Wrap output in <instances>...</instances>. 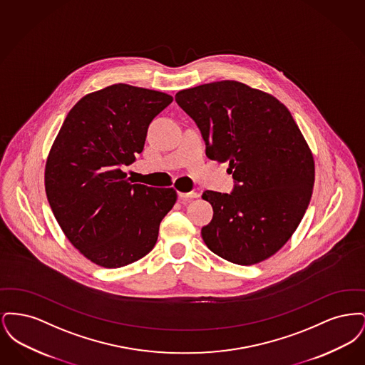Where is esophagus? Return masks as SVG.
<instances>
[{
    "label": "esophagus",
    "instance_id": "1",
    "mask_svg": "<svg viewBox=\"0 0 365 365\" xmlns=\"http://www.w3.org/2000/svg\"><path fill=\"white\" fill-rule=\"evenodd\" d=\"M178 195H179V198H180L182 201H187V200L197 198V197H198V194L194 192V191H190V192H178Z\"/></svg>",
    "mask_w": 365,
    "mask_h": 365
}]
</instances>
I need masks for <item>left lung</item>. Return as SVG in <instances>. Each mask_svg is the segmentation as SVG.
<instances>
[{
  "label": "left lung",
  "mask_w": 365,
  "mask_h": 365,
  "mask_svg": "<svg viewBox=\"0 0 365 365\" xmlns=\"http://www.w3.org/2000/svg\"><path fill=\"white\" fill-rule=\"evenodd\" d=\"M175 100L201 130L207 156L227 161L237 182L231 194H202L213 208L204 242L240 265L274 256L302 220L314 182L312 152L290 110L237 81L180 90Z\"/></svg>",
  "instance_id": "8db88e82"
}]
</instances>
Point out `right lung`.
Returning <instances> with one entry per match:
<instances>
[{"label": "right lung", "instance_id": "1", "mask_svg": "<svg viewBox=\"0 0 365 365\" xmlns=\"http://www.w3.org/2000/svg\"><path fill=\"white\" fill-rule=\"evenodd\" d=\"M173 96L118 83L88 93L71 109L53 142L45 190L64 235L87 260L119 268L145 257L173 187L131 185L122 170L143 150L148 127Z\"/></svg>", "mask_w": 365, "mask_h": 365}]
</instances>
